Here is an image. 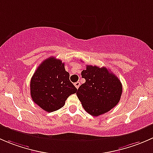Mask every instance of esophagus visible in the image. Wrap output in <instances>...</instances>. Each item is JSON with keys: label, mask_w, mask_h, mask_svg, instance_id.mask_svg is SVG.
Listing matches in <instances>:
<instances>
[{"label": "esophagus", "mask_w": 153, "mask_h": 153, "mask_svg": "<svg viewBox=\"0 0 153 153\" xmlns=\"http://www.w3.org/2000/svg\"><path fill=\"white\" fill-rule=\"evenodd\" d=\"M74 85H75V86L77 88V89H78V87L80 86V82H78H78H75V84H74Z\"/></svg>", "instance_id": "1"}]
</instances>
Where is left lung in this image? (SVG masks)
Wrapping results in <instances>:
<instances>
[{
    "label": "left lung",
    "instance_id": "8db88e82",
    "mask_svg": "<svg viewBox=\"0 0 153 153\" xmlns=\"http://www.w3.org/2000/svg\"><path fill=\"white\" fill-rule=\"evenodd\" d=\"M81 76L86 82L80 86L76 94L88 113L99 116L118 104L122 84L115 74L106 67L88 65L81 72Z\"/></svg>",
    "mask_w": 153,
    "mask_h": 153
}]
</instances>
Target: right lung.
<instances>
[{
  "label": "right lung",
  "mask_w": 153,
  "mask_h": 153,
  "mask_svg": "<svg viewBox=\"0 0 153 153\" xmlns=\"http://www.w3.org/2000/svg\"><path fill=\"white\" fill-rule=\"evenodd\" d=\"M77 89L69 81V73L60 59L50 57L44 60L32 75L31 97L41 109L52 112L61 109L66 100Z\"/></svg>",
  "instance_id": "add662e5"
}]
</instances>
